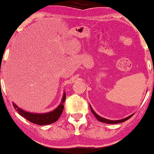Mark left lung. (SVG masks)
Segmentation results:
<instances>
[{"instance_id":"1","label":"left lung","mask_w":154,"mask_h":154,"mask_svg":"<svg viewBox=\"0 0 154 154\" xmlns=\"http://www.w3.org/2000/svg\"><path fill=\"white\" fill-rule=\"evenodd\" d=\"M90 109H91V111L92 113H93L94 116L96 117V119L98 120V121H100V122H103V123H110V124H116V123H123V122L127 121V120H128L129 119H130V118L132 117V116H128L127 118H125V119H121V120H119V121H111V120H108V119H104V118H102L101 116H98L97 113L94 112V111H93V109H92L91 106L90 105Z\"/></svg>"}]
</instances>
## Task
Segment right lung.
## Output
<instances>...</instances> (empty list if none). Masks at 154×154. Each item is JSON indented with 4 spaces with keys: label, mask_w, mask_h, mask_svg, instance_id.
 I'll return each mask as SVG.
<instances>
[{
    "label": "right lung",
    "mask_w": 154,
    "mask_h": 154,
    "mask_svg": "<svg viewBox=\"0 0 154 154\" xmlns=\"http://www.w3.org/2000/svg\"><path fill=\"white\" fill-rule=\"evenodd\" d=\"M66 100V94H64L63 96L62 103L59 105V106L54 111L48 113H43V114H38V113H31L26 112V111H23L20 108H18L16 104H13L14 108L18 111V113L22 116L24 117L26 120L31 123L37 124L39 125H49V124L53 123L56 122L60 119V116L62 115L63 109H64V103Z\"/></svg>",
    "instance_id": "right-lung-1"
}]
</instances>
